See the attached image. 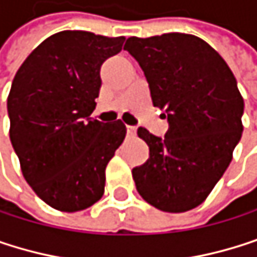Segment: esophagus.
Instances as JSON below:
<instances>
[{"instance_id": "obj_1", "label": "esophagus", "mask_w": 257, "mask_h": 257, "mask_svg": "<svg viewBox=\"0 0 257 257\" xmlns=\"http://www.w3.org/2000/svg\"><path fill=\"white\" fill-rule=\"evenodd\" d=\"M126 131H127V134L134 137V136L137 134V126H130V124H127V126H126Z\"/></svg>"}]
</instances>
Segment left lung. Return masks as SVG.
<instances>
[{
    "instance_id": "left-lung-1",
    "label": "left lung",
    "mask_w": 257,
    "mask_h": 257,
    "mask_svg": "<svg viewBox=\"0 0 257 257\" xmlns=\"http://www.w3.org/2000/svg\"><path fill=\"white\" fill-rule=\"evenodd\" d=\"M124 49L169 121L164 139L139 127L149 160L133 169L137 191L164 212L190 211L221 179L241 140L244 99L236 79L221 55L193 34L130 37Z\"/></svg>"
}]
</instances>
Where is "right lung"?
Returning a JSON list of instances; mask_svg holds the SVG:
<instances>
[{
    "mask_svg": "<svg viewBox=\"0 0 257 257\" xmlns=\"http://www.w3.org/2000/svg\"><path fill=\"white\" fill-rule=\"evenodd\" d=\"M124 37L60 31L22 63L7 97L10 142L22 175L49 206L76 212L103 194L105 169L126 136L121 120L90 117L102 63Z\"/></svg>",
    "mask_w": 257,
    "mask_h": 257,
    "instance_id": "obj_1",
    "label": "right lung"
}]
</instances>
